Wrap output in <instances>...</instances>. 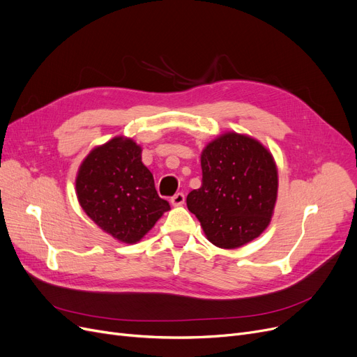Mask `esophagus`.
Instances as JSON below:
<instances>
[{
	"mask_svg": "<svg viewBox=\"0 0 357 357\" xmlns=\"http://www.w3.org/2000/svg\"><path fill=\"white\" fill-rule=\"evenodd\" d=\"M185 203V195L182 194V192H178V194H175L172 198H170V204L172 206H182Z\"/></svg>",
	"mask_w": 357,
	"mask_h": 357,
	"instance_id": "esophagus-1",
	"label": "esophagus"
}]
</instances>
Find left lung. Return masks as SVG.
I'll return each mask as SVG.
<instances>
[{
  "mask_svg": "<svg viewBox=\"0 0 357 357\" xmlns=\"http://www.w3.org/2000/svg\"><path fill=\"white\" fill-rule=\"evenodd\" d=\"M203 181L187 197L207 239L235 250L258 238L274 213L278 174L273 154L255 138L225 132L201 151Z\"/></svg>",
  "mask_w": 357,
  "mask_h": 357,
  "instance_id": "8db88e82",
  "label": "left lung"
}]
</instances>
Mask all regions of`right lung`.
<instances>
[{"label":"right lung","mask_w":357,"mask_h":357,"mask_svg":"<svg viewBox=\"0 0 357 357\" xmlns=\"http://www.w3.org/2000/svg\"><path fill=\"white\" fill-rule=\"evenodd\" d=\"M75 192L90 219L123 243L142 241L170 210L142 162V147L122 135L87 154L77 172Z\"/></svg>","instance_id":"1"}]
</instances>
